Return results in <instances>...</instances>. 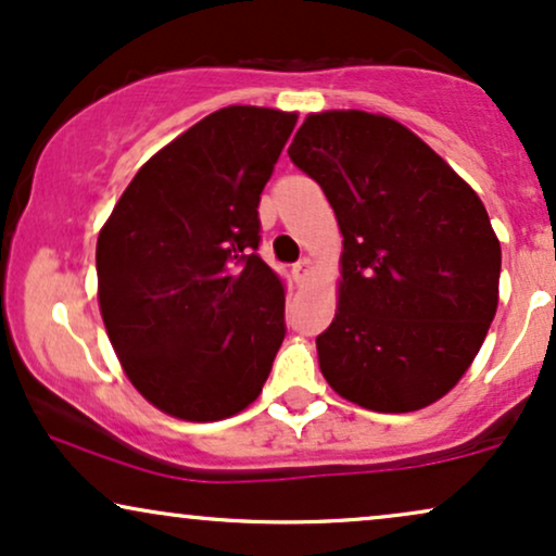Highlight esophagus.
Listing matches in <instances>:
<instances>
[{"instance_id": "34e87169", "label": "esophagus", "mask_w": 556, "mask_h": 556, "mask_svg": "<svg viewBox=\"0 0 556 556\" xmlns=\"http://www.w3.org/2000/svg\"><path fill=\"white\" fill-rule=\"evenodd\" d=\"M311 269H313V262L307 256H302L298 264L292 266V277H294V282H305L307 279V274H311Z\"/></svg>"}]
</instances>
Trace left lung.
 <instances>
[{"label": "left lung", "instance_id": "left-lung-1", "mask_svg": "<svg viewBox=\"0 0 556 556\" xmlns=\"http://www.w3.org/2000/svg\"><path fill=\"white\" fill-rule=\"evenodd\" d=\"M287 153L343 233L339 311L315 339L323 377L369 410L435 403L497 311L501 243L482 200L418 136L362 110L307 115Z\"/></svg>", "mask_w": 556, "mask_h": 556}]
</instances>
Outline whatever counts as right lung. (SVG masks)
I'll list each match as a JSON object with an SVG mask.
<instances>
[{"instance_id":"1","label":"right lung","mask_w":556,"mask_h":556,"mask_svg":"<svg viewBox=\"0 0 556 556\" xmlns=\"http://www.w3.org/2000/svg\"><path fill=\"white\" fill-rule=\"evenodd\" d=\"M294 123L266 108L213 112L140 166L100 230L104 328L168 416H236L269 377L285 287L256 254L258 202Z\"/></svg>"}]
</instances>
